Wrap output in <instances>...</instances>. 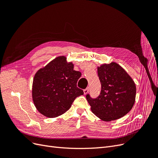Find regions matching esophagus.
Returning <instances> with one entry per match:
<instances>
[{
	"mask_svg": "<svg viewBox=\"0 0 158 158\" xmlns=\"http://www.w3.org/2000/svg\"><path fill=\"white\" fill-rule=\"evenodd\" d=\"M88 92H89V87L88 88H87L86 89H84V94L85 95V94H87L88 93Z\"/></svg>",
	"mask_w": 158,
	"mask_h": 158,
	"instance_id": "esophagus-1",
	"label": "esophagus"
}]
</instances>
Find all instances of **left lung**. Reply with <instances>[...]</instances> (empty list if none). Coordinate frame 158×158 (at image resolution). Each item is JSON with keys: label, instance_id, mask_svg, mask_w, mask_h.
I'll return each instance as SVG.
<instances>
[{"label": "left lung", "instance_id": "8db88e82", "mask_svg": "<svg viewBox=\"0 0 158 158\" xmlns=\"http://www.w3.org/2000/svg\"><path fill=\"white\" fill-rule=\"evenodd\" d=\"M98 74L101 93L94 99L86 95L92 113L104 121L125 116L135 102L136 88L134 81L120 65L113 62L98 67Z\"/></svg>", "mask_w": 158, "mask_h": 158}]
</instances>
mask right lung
<instances>
[{"mask_svg":"<svg viewBox=\"0 0 158 158\" xmlns=\"http://www.w3.org/2000/svg\"><path fill=\"white\" fill-rule=\"evenodd\" d=\"M74 64L64 56L56 57L38 70L33 81L32 98L35 106L44 116L59 117L71 107L74 99L84 94L77 87L81 76Z\"/></svg>","mask_w":158,"mask_h":158,"instance_id":"add662e5","label":"right lung"}]
</instances>
